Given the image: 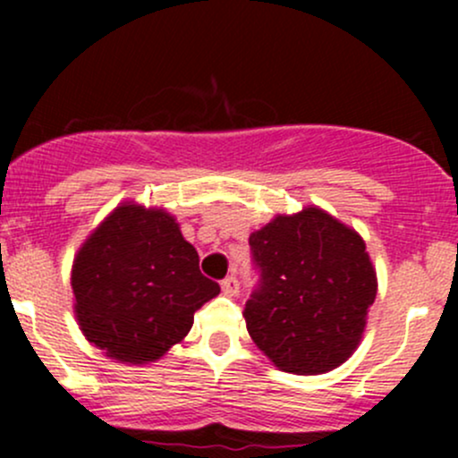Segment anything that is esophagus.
<instances>
[{"instance_id":"obj_1","label":"esophagus","mask_w":458,"mask_h":458,"mask_svg":"<svg viewBox=\"0 0 458 458\" xmlns=\"http://www.w3.org/2000/svg\"><path fill=\"white\" fill-rule=\"evenodd\" d=\"M222 291L225 297H236L239 295V280L234 276H228L225 280H222Z\"/></svg>"}]
</instances>
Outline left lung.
<instances>
[{
  "mask_svg": "<svg viewBox=\"0 0 458 458\" xmlns=\"http://www.w3.org/2000/svg\"><path fill=\"white\" fill-rule=\"evenodd\" d=\"M260 284L243 317L251 340L284 372L323 375L360 344L377 273L353 228L318 207L277 215L250 234Z\"/></svg>",
  "mask_w": 458,
  "mask_h": 458,
  "instance_id": "left-lung-1",
  "label": "left lung"
}]
</instances>
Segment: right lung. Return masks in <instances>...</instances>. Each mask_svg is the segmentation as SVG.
I'll use <instances>...</instances> for the list:
<instances>
[{
  "label": "right lung",
  "mask_w": 458,
  "mask_h": 458,
  "mask_svg": "<svg viewBox=\"0 0 458 458\" xmlns=\"http://www.w3.org/2000/svg\"><path fill=\"white\" fill-rule=\"evenodd\" d=\"M71 286L88 343L123 364L161 360L219 295L176 219L135 202L115 207L79 247Z\"/></svg>",
  "instance_id": "right-lung-1"
}]
</instances>
